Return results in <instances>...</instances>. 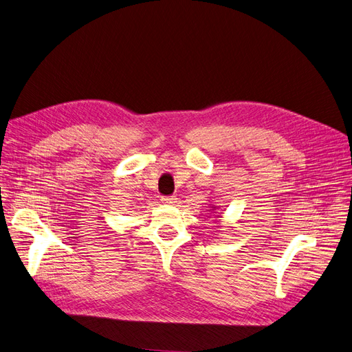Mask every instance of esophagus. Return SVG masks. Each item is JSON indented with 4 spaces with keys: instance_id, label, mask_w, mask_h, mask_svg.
I'll return each instance as SVG.
<instances>
[{
    "instance_id": "esophagus-1",
    "label": "esophagus",
    "mask_w": 352,
    "mask_h": 352,
    "mask_svg": "<svg viewBox=\"0 0 352 352\" xmlns=\"http://www.w3.org/2000/svg\"><path fill=\"white\" fill-rule=\"evenodd\" d=\"M175 197H173V195H168V197H162V202H165V204H174L175 202Z\"/></svg>"
}]
</instances>
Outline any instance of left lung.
Wrapping results in <instances>:
<instances>
[{"label":"left lung","mask_w":352,"mask_h":352,"mask_svg":"<svg viewBox=\"0 0 352 352\" xmlns=\"http://www.w3.org/2000/svg\"><path fill=\"white\" fill-rule=\"evenodd\" d=\"M214 208H215V207H214Z\"/></svg>","instance_id":"1"}]
</instances>
